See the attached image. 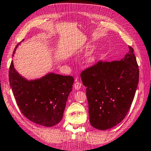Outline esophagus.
I'll use <instances>...</instances> for the list:
<instances>
[{
    "label": "esophagus",
    "instance_id": "esophagus-1",
    "mask_svg": "<svg viewBox=\"0 0 151 151\" xmlns=\"http://www.w3.org/2000/svg\"><path fill=\"white\" fill-rule=\"evenodd\" d=\"M74 87H75L76 90L80 89L81 87V83L78 82V81H77V82H76L75 84H74Z\"/></svg>",
    "mask_w": 151,
    "mask_h": 151
}]
</instances>
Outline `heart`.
Instances as JSON below:
<instances>
[{"label":"heart","mask_w":151,"mask_h":151,"mask_svg":"<svg viewBox=\"0 0 151 151\" xmlns=\"http://www.w3.org/2000/svg\"><path fill=\"white\" fill-rule=\"evenodd\" d=\"M92 50H93L92 47H88V49L86 50L85 52H86V53H89V52H91L92 51ZM98 59H99V57H98V56H97V54L93 55V56H91L90 58H88V63H89V64H95V63H96V62L98 60Z\"/></svg>","instance_id":"heart-1"}]
</instances>
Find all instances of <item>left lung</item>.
<instances>
[{
	"instance_id": "8db88e82",
	"label": "left lung",
	"mask_w": 151,
	"mask_h": 151,
	"mask_svg": "<svg viewBox=\"0 0 151 151\" xmlns=\"http://www.w3.org/2000/svg\"><path fill=\"white\" fill-rule=\"evenodd\" d=\"M119 61L99 62L81 74L87 87L89 121L100 130L111 128L125 118L139 81L134 49Z\"/></svg>"
}]
</instances>
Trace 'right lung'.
I'll return each instance as SVG.
<instances>
[{"mask_svg": "<svg viewBox=\"0 0 151 151\" xmlns=\"http://www.w3.org/2000/svg\"><path fill=\"white\" fill-rule=\"evenodd\" d=\"M21 43L17 45L13 56ZM9 78L19 108L29 120L46 127L62 120L73 89V76L49 73L40 78L27 80L15 70L12 61Z\"/></svg>", "mask_w": 151, "mask_h": 151, "instance_id": "add662e5", "label": "right lung"}]
</instances>
